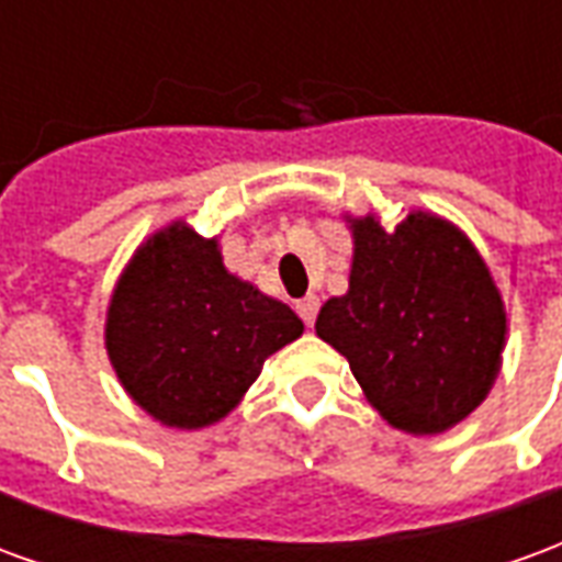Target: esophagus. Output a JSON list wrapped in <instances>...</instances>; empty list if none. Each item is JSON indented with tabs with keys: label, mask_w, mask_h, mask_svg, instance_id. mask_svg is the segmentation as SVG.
I'll use <instances>...</instances> for the list:
<instances>
[{
	"label": "esophagus",
	"mask_w": 562,
	"mask_h": 562,
	"mask_svg": "<svg viewBox=\"0 0 562 562\" xmlns=\"http://www.w3.org/2000/svg\"><path fill=\"white\" fill-rule=\"evenodd\" d=\"M297 316L304 318L306 328H313V322H316V316H318L316 294H306V297H301V301H297Z\"/></svg>",
	"instance_id": "1"
}]
</instances>
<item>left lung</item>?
I'll list each match as a JSON object with an SVG mask.
<instances>
[{"label": "left lung", "instance_id": "8db88e82", "mask_svg": "<svg viewBox=\"0 0 562 562\" xmlns=\"http://www.w3.org/2000/svg\"><path fill=\"white\" fill-rule=\"evenodd\" d=\"M349 292L318 310L316 334L349 361L379 415L430 436L487 397L506 346V306L467 234L413 210L385 232L349 220Z\"/></svg>", "mask_w": 562, "mask_h": 562}]
</instances>
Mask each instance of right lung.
<instances>
[{
    "label": "right lung",
    "instance_id": "right-lung-1",
    "mask_svg": "<svg viewBox=\"0 0 562 562\" xmlns=\"http://www.w3.org/2000/svg\"><path fill=\"white\" fill-rule=\"evenodd\" d=\"M301 334L289 306L225 270L216 237L173 222L123 270L104 346L144 413L198 430L232 413L270 355Z\"/></svg>",
    "mask_w": 562,
    "mask_h": 562
}]
</instances>
